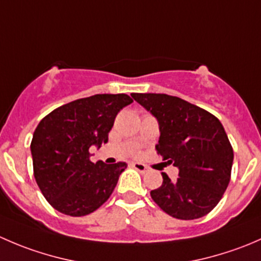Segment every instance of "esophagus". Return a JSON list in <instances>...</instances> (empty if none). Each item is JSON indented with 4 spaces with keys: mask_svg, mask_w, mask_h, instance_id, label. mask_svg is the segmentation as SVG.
I'll return each mask as SVG.
<instances>
[{
    "mask_svg": "<svg viewBox=\"0 0 261 261\" xmlns=\"http://www.w3.org/2000/svg\"><path fill=\"white\" fill-rule=\"evenodd\" d=\"M133 168H135V169L138 170V172H140L141 174H144V173L147 172V168L145 167V165L141 164V163H138V162L133 163Z\"/></svg>",
    "mask_w": 261,
    "mask_h": 261,
    "instance_id": "1",
    "label": "esophagus"
}]
</instances>
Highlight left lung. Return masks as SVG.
<instances>
[{
    "label": "left lung",
    "instance_id": "obj_1",
    "mask_svg": "<svg viewBox=\"0 0 261 261\" xmlns=\"http://www.w3.org/2000/svg\"><path fill=\"white\" fill-rule=\"evenodd\" d=\"M133 98L158 118L163 160L179 169L177 180L162 173L163 184L150 192L152 201L178 220L210 213L231 179L233 150L222 123L206 110L164 93H133Z\"/></svg>",
    "mask_w": 261,
    "mask_h": 261
}]
</instances>
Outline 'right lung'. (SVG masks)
Returning <instances> with one entry per match:
<instances>
[{
	"instance_id": "obj_1",
	"label": "right lung",
	"mask_w": 261,
	"mask_h": 261,
	"mask_svg": "<svg viewBox=\"0 0 261 261\" xmlns=\"http://www.w3.org/2000/svg\"><path fill=\"white\" fill-rule=\"evenodd\" d=\"M125 93L94 94L58 107L39 122L31 140L34 177L57 211L73 217L94 212L114 192L127 164L89 160V147L109 141Z\"/></svg>"
}]
</instances>
